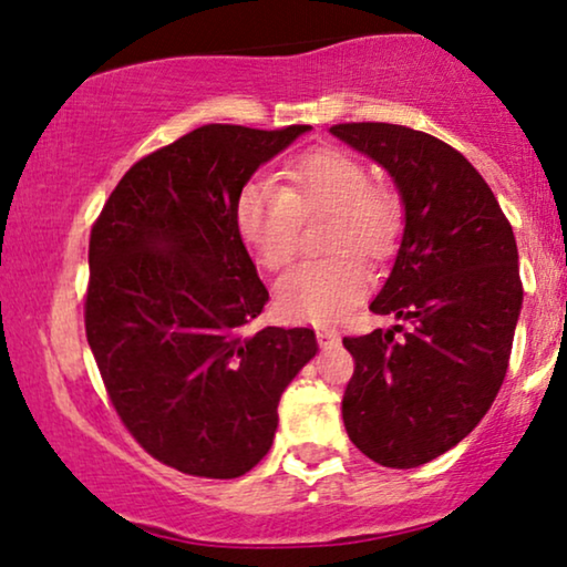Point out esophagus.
<instances>
[{"instance_id":"obj_1","label":"esophagus","mask_w":567,"mask_h":567,"mask_svg":"<svg viewBox=\"0 0 567 567\" xmlns=\"http://www.w3.org/2000/svg\"><path fill=\"white\" fill-rule=\"evenodd\" d=\"M317 340H320V346H338L340 343V336H338V330H332V328H317Z\"/></svg>"}]
</instances>
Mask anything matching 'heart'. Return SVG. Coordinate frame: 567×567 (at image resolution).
I'll return each mask as SVG.
<instances>
[{"label":"heart","mask_w":567,"mask_h":567,"mask_svg":"<svg viewBox=\"0 0 567 567\" xmlns=\"http://www.w3.org/2000/svg\"><path fill=\"white\" fill-rule=\"evenodd\" d=\"M284 188L252 181L239 190L235 227L262 268H286L297 255L301 216L332 214L324 250L332 258L299 262L276 286L278 309L299 322H336L371 286L369 260L394 250L402 231L400 200L371 185L369 167L343 150H312L284 167ZM354 252L351 254L350 250Z\"/></svg>","instance_id":"obj_1"}]
</instances>
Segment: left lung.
Returning a JSON list of instances; mask_svg holds the SVG:
<instances>
[{
	"mask_svg": "<svg viewBox=\"0 0 567 567\" xmlns=\"http://www.w3.org/2000/svg\"><path fill=\"white\" fill-rule=\"evenodd\" d=\"M330 134L382 165L405 208L392 274L369 309L410 330L343 338L355 361L343 423L382 467H421L483 421L506 377L524 299L516 237L483 175L441 138L394 123Z\"/></svg>",
	"mask_w": 567,
	"mask_h": 567,
	"instance_id": "left-lung-1",
	"label": "left lung"
}]
</instances>
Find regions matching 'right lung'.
I'll return each instance as SVG.
<instances>
[{
	"mask_svg": "<svg viewBox=\"0 0 567 567\" xmlns=\"http://www.w3.org/2000/svg\"><path fill=\"white\" fill-rule=\"evenodd\" d=\"M312 126L208 123L138 159L90 235L84 330L115 413L154 460L231 480L268 454L315 330L262 328L268 289L235 227L255 169Z\"/></svg>",
	"mask_w": 567,
	"mask_h": 567,
	"instance_id": "right-lung-1",
	"label": "right lung"
}]
</instances>
